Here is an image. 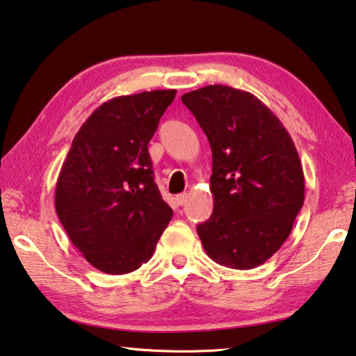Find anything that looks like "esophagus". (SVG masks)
<instances>
[{"instance_id":"34e87169","label":"esophagus","mask_w":356,"mask_h":356,"mask_svg":"<svg viewBox=\"0 0 356 356\" xmlns=\"http://www.w3.org/2000/svg\"><path fill=\"white\" fill-rule=\"evenodd\" d=\"M186 200H188V194H178L177 197H175V202H177V205L183 207Z\"/></svg>"}]
</instances>
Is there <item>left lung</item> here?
Instances as JSON below:
<instances>
[{"label": "left lung", "instance_id": "obj_1", "mask_svg": "<svg viewBox=\"0 0 356 356\" xmlns=\"http://www.w3.org/2000/svg\"><path fill=\"white\" fill-rule=\"evenodd\" d=\"M181 101L208 137L214 208L197 225L219 265L250 270L277 252L305 202V175L277 116L248 91L209 85Z\"/></svg>", "mask_w": 356, "mask_h": 356}]
</instances>
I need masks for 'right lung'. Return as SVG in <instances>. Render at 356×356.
<instances>
[{"instance_id":"right-lung-1","label":"right lung","mask_w":356,"mask_h":356,"mask_svg":"<svg viewBox=\"0 0 356 356\" xmlns=\"http://www.w3.org/2000/svg\"><path fill=\"white\" fill-rule=\"evenodd\" d=\"M175 95L156 90L104 102L61 167L58 218L86 261L107 275L147 264L173 216L154 183L148 143Z\"/></svg>"}]
</instances>
